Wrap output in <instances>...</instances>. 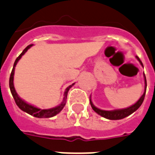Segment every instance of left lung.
I'll return each mask as SVG.
<instances>
[{"mask_svg": "<svg viewBox=\"0 0 155 155\" xmlns=\"http://www.w3.org/2000/svg\"><path fill=\"white\" fill-rule=\"evenodd\" d=\"M137 60L140 62V63L141 64V66L143 67V64L142 62L140 60V58H138L137 56L136 57ZM144 76H145V82H146V90H145V93H143V95L140 97V98L138 100L137 102H136L134 105H133L132 106H130L128 108H126V109H121V110H100L98 108H97L96 106H93V104L92 103V101L90 100V104L92 108L95 112H97V114H100L101 116L106 118V119H108V120H121V119H124L125 117L128 116L131 114H133V112L136 111L141 106V104L143 102L144 99H145V96H146V75L144 74Z\"/></svg>", "mask_w": 155, "mask_h": 155, "instance_id": "left-lung-1", "label": "left lung"}]
</instances>
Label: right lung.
<instances>
[{
  "mask_svg": "<svg viewBox=\"0 0 155 155\" xmlns=\"http://www.w3.org/2000/svg\"><path fill=\"white\" fill-rule=\"evenodd\" d=\"M31 46H32V45H29L28 46H27L25 49H24V50L21 53V54H20L19 56L17 58H16V60H15V64H14V67H13L11 74H10V77H9V88H10V92H11L12 93V96H13V97L15 99L16 105H17L22 110L25 111L26 113H28V114H31V115H33L34 117H36V118H51V117L56 115L57 114H58L59 112L63 109V107H64V106L66 105V99H67V93H68V91H69L70 88L72 87V85H74V84H72L71 85H70L69 87H67L66 91H65L64 98H63V101L62 102V104H60L58 106L54 107V108H52V109H39V108H36L35 106H31L29 104L26 103L24 101H22V99L18 96L17 93H16V91H15V87H14V82H13V81H14V75H15V68L16 64H17V62H18V60L21 58V57L25 54L26 52L28 51V49H29V48H31Z\"/></svg>",
  "mask_w": 155,
  "mask_h": 155,
  "instance_id": "1",
  "label": "right lung"
}]
</instances>
